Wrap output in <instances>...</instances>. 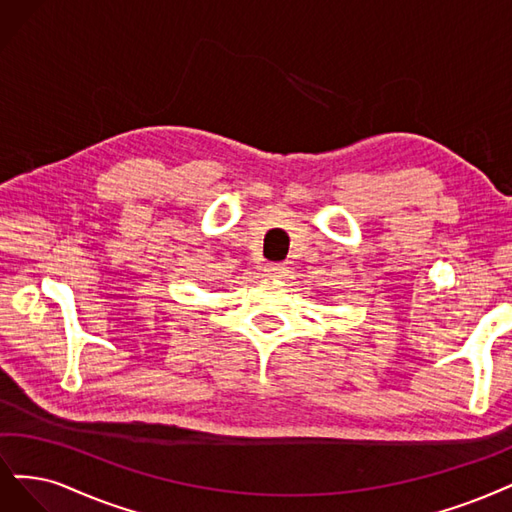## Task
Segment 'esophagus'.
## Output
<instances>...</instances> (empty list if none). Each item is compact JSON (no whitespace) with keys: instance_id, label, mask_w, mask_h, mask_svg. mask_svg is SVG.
<instances>
[{"instance_id":"34e87169","label":"esophagus","mask_w":512,"mask_h":512,"mask_svg":"<svg viewBox=\"0 0 512 512\" xmlns=\"http://www.w3.org/2000/svg\"><path fill=\"white\" fill-rule=\"evenodd\" d=\"M266 272H268V276L283 278V276H287L289 268L285 266V263H268V266H266Z\"/></svg>"}]
</instances>
